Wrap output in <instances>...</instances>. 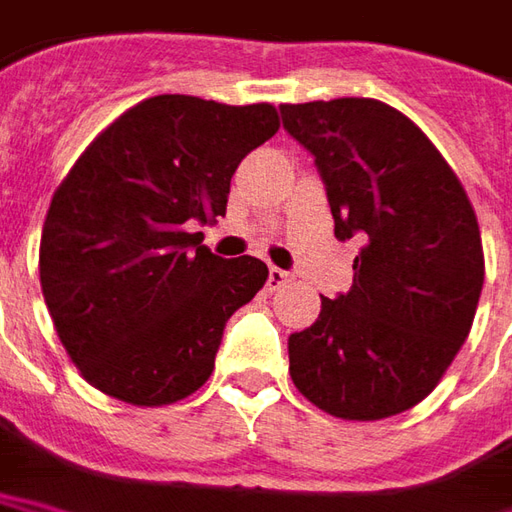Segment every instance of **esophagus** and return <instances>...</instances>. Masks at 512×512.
<instances>
[{"mask_svg":"<svg viewBox=\"0 0 512 512\" xmlns=\"http://www.w3.org/2000/svg\"><path fill=\"white\" fill-rule=\"evenodd\" d=\"M293 281V273H287V270H281V267H270V273H267V287L270 290H281L284 284H290Z\"/></svg>","mask_w":512,"mask_h":512,"instance_id":"esophagus-1","label":"esophagus"}]
</instances>
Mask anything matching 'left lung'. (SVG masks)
<instances>
[{"label": "left lung", "mask_w": 512, "mask_h": 512, "mask_svg": "<svg viewBox=\"0 0 512 512\" xmlns=\"http://www.w3.org/2000/svg\"><path fill=\"white\" fill-rule=\"evenodd\" d=\"M315 157L335 236H358L349 293L287 341L290 375L341 420H383L434 392L471 332L485 284L473 205L434 143L375 98L281 104Z\"/></svg>", "instance_id": "left-lung-1"}]
</instances>
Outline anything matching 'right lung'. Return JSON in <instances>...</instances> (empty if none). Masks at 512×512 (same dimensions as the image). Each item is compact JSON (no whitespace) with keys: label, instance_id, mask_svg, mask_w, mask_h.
I'll return each instance as SVG.
<instances>
[{"label":"right lung","instance_id":"obj_1","mask_svg":"<svg viewBox=\"0 0 512 512\" xmlns=\"http://www.w3.org/2000/svg\"><path fill=\"white\" fill-rule=\"evenodd\" d=\"M276 132L270 104L157 95L95 137L58 185L41 293L95 389L166 406L211 377L225 324L262 290L267 264L222 259L191 228L225 216L233 171Z\"/></svg>","mask_w":512,"mask_h":512}]
</instances>
